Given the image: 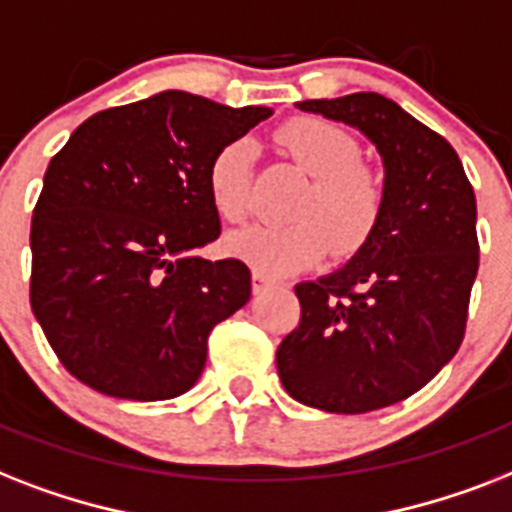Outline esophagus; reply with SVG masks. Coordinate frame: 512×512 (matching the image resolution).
I'll use <instances>...</instances> for the list:
<instances>
[{"label":"esophagus","mask_w":512,"mask_h":512,"mask_svg":"<svg viewBox=\"0 0 512 512\" xmlns=\"http://www.w3.org/2000/svg\"><path fill=\"white\" fill-rule=\"evenodd\" d=\"M270 286H273V281H270L265 273H260V270H255V273H252V292L263 294V292H268Z\"/></svg>","instance_id":"esophagus-1"}]
</instances>
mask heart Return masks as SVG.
<instances>
[{
	"instance_id": "heart-1",
	"label": "heart",
	"mask_w": 512,
	"mask_h": 512,
	"mask_svg": "<svg viewBox=\"0 0 512 512\" xmlns=\"http://www.w3.org/2000/svg\"><path fill=\"white\" fill-rule=\"evenodd\" d=\"M286 155L310 176L292 205L294 218L255 226L228 236V252L265 276H292L318 265L334 244L339 255H355L376 234L386 205L384 176L360 160L355 136L323 118L286 120L276 131ZM249 141L223 144L207 165V194L226 223L249 213Z\"/></svg>"
}]
</instances>
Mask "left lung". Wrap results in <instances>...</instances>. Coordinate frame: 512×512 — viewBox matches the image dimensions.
Instances as JSON below:
<instances>
[{
  "mask_svg": "<svg viewBox=\"0 0 512 512\" xmlns=\"http://www.w3.org/2000/svg\"><path fill=\"white\" fill-rule=\"evenodd\" d=\"M297 107L376 144L386 205L350 263L294 286L302 315L278 344V376L302 405L368 413L423 389L463 344L479 273L476 194L450 141L376 91Z\"/></svg>",
  "mask_w": 512,
  "mask_h": 512,
  "instance_id": "8db88e82",
  "label": "left lung"
}]
</instances>
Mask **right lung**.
I'll use <instances>...</instances> for the list:
<instances>
[{
	"instance_id": "add662e5",
	"label": "right lung",
	"mask_w": 512,
	"mask_h": 512,
	"mask_svg": "<svg viewBox=\"0 0 512 512\" xmlns=\"http://www.w3.org/2000/svg\"><path fill=\"white\" fill-rule=\"evenodd\" d=\"M268 115L162 91L91 115L52 157L31 220V310L81 384L139 402L197 384L210 331L252 294L242 260L194 255L220 236L207 165Z\"/></svg>"
}]
</instances>
